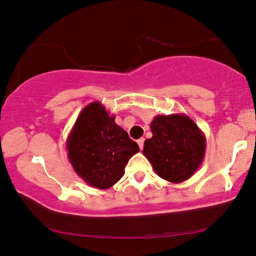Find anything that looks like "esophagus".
Returning <instances> with one entry per match:
<instances>
[{
    "label": "esophagus",
    "instance_id": "esophagus-1",
    "mask_svg": "<svg viewBox=\"0 0 256 256\" xmlns=\"http://www.w3.org/2000/svg\"><path fill=\"white\" fill-rule=\"evenodd\" d=\"M138 146H140V148L142 150V148H143V146H144V138H138Z\"/></svg>",
    "mask_w": 256,
    "mask_h": 256
}]
</instances>
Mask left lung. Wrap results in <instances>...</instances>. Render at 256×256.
Segmentation results:
<instances>
[{"instance_id": "obj_1", "label": "left lung", "mask_w": 256, "mask_h": 256, "mask_svg": "<svg viewBox=\"0 0 256 256\" xmlns=\"http://www.w3.org/2000/svg\"><path fill=\"white\" fill-rule=\"evenodd\" d=\"M152 138L142 153L160 178L180 184L198 170L206 152V138L186 114L156 115L150 124Z\"/></svg>"}]
</instances>
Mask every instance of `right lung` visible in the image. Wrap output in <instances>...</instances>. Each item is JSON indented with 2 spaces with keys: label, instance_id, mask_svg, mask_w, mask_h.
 Segmentation results:
<instances>
[{
  "label": "right lung",
  "instance_id": "right-lung-1",
  "mask_svg": "<svg viewBox=\"0 0 256 256\" xmlns=\"http://www.w3.org/2000/svg\"><path fill=\"white\" fill-rule=\"evenodd\" d=\"M68 159L87 184L108 189L124 176V168L140 148L115 123L100 102L84 108L67 138Z\"/></svg>",
  "mask_w": 256,
  "mask_h": 256
}]
</instances>
